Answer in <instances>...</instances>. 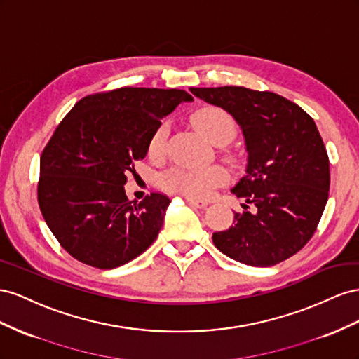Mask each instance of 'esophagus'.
<instances>
[{
    "label": "esophagus",
    "mask_w": 359,
    "mask_h": 359,
    "mask_svg": "<svg viewBox=\"0 0 359 359\" xmlns=\"http://www.w3.org/2000/svg\"><path fill=\"white\" fill-rule=\"evenodd\" d=\"M187 203L188 204H191V206H194V208H197V209H206L208 208V201H204V200H196V198H187Z\"/></svg>",
    "instance_id": "34e87169"
}]
</instances>
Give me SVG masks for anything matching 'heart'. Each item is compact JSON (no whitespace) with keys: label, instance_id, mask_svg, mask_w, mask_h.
<instances>
[{"label":"heart","instance_id":"heart-1","mask_svg":"<svg viewBox=\"0 0 359 359\" xmlns=\"http://www.w3.org/2000/svg\"><path fill=\"white\" fill-rule=\"evenodd\" d=\"M194 125L200 134L210 142L219 138L231 140L236 132V123L227 111L217 107H208L197 111L192 117ZM170 134L168 123H161L153 132L149 142V153L151 156H161L165 150ZM229 180V172L219 165L208 168H172L163 174L162 187L170 192L182 194L191 198H204L212 194L215 188L224 185Z\"/></svg>","mask_w":359,"mask_h":359}]
</instances>
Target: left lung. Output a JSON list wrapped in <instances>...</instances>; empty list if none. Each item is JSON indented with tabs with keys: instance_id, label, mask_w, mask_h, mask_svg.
<instances>
[{
	"instance_id": "8db88e82",
	"label": "left lung",
	"mask_w": 359,
	"mask_h": 359,
	"mask_svg": "<svg viewBox=\"0 0 359 359\" xmlns=\"http://www.w3.org/2000/svg\"><path fill=\"white\" fill-rule=\"evenodd\" d=\"M189 91L236 120L248 153L245 176L231 192L254 210L234 213L229 230L213 233L215 247L233 260L259 268L292 257L311 239L330 191V159L314 120L271 91L245 87Z\"/></svg>"
}]
</instances>
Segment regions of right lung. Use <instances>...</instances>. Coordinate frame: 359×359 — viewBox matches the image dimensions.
Returning <instances> with one entry per match:
<instances>
[{
    "label": "right lung",
    "instance_id": "add662e5",
    "mask_svg": "<svg viewBox=\"0 0 359 359\" xmlns=\"http://www.w3.org/2000/svg\"><path fill=\"white\" fill-rule=\"evenodd\" d=\"M192 100L185 90L123 87L81 99L60 123L40 158L37 197L72 257L112 269L156 239L171 200L153 192L129 201L126 174L146 158L161 120Z\"/></svg>",
    "mask_w": 359,
    "mask_h": 359
}]
</instances>
